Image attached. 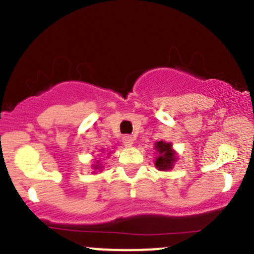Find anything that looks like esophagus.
<instances>
[{"instance_id":"obj_1","label":"esophagus","mask_w":254,"mask_h":254,"mask_svg":"<svg viewBox=\"0 0 254 254\" xmlns=\"http://www.w3.org/2000/svg\"><path fill=\"white\" fill-rule=\"evenodd\" d=\"M134 140L135 139L131 136V135H124L122 139V141L125 146H127V147H130V146H132V143H134Z\"/></svg>"}]
</instances>
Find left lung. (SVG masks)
Masks as SVG:
<instances>
[{
    "label": "left lung",
    "mask_w": 254,
    "mask_h": 254,
    "mask_svg": "<svg viewBox=\"0 0 254 254\" xmlns=\"http://www.w3.org/2000/svg\"><path fill=\"white\" fill-rule=\"evenodd\" d=\"M157 156L155 158V166L160 171H167L173 167L176 162V151L172 148V143L158 141L155 145Z\"/></svg>",
    "instance_id": "obj_1"
}]
</instances>
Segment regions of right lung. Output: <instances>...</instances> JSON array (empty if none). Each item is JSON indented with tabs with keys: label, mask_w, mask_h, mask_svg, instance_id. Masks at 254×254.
<instances>
[{
	"label": "right lung",
	"mask_w": 254,
	"mask_h": 254,
	"mask_svg": "<svg viewBox=\"0 0 254 254\" xmlns=\"http://www.w3.org/2000/svg\"><path fill=\"white\" fill-rule=\"evenodd\" d=\"M93 167H94V170H101V165H99V162H97Z\"/></svg>",
	"instance_id": "obj_1"
}]
</instances>
